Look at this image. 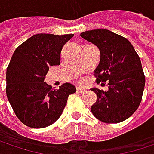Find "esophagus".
Masks as SVG:
<instances>
[{"label": "esophagus", "mask_w": 154, "mask_h": 154, "mask_svg": "<svg viewBox=\"0 0 154 154\" xmlns=\"http://www.w3.org/2000/svg\"><path fill=\"white\" fill-rule=\"evenodd\" d=\"M77 92H79L81 94H84V93L86 92V90L85 88H83V87H77Z\"/></svg>", "instance_id": "34e87169"}]
</instances>
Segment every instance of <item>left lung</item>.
<instances>
[{
	"instance_id": "obj_1",
	"label": "left lung",
	"mask_w": 154,
	"mask_h": 154,
	"mask_svg": "<svg viewBox=\"0 0 154 154\" xmlns=\"http://www.w3.org/2000/svg\"><path fill=\"white\" fill-rule=\"evenodd\" d=\"M80 35L100 50V63L94 74L96 82L108 81L107 92L92 89L97 95L92 113L104 123L126 120L139 107L145 85L138 54L127 38L107 29L85 31Z\"/></svg>"
}]
</instances>
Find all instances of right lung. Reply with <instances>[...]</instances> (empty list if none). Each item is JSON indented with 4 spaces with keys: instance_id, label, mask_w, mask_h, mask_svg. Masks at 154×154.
Segmentation results:
<instances>
[{
    "instance_id": "right-lung-1",
    "label": "right lung",
    "mask_w": 154,
    "mask_h": 154,
    "mask_svg": "<svg viewBox=\"0 0 154 154\" xmlns=\"http://www.w3.org/2000/svg\"><path fill=\"white\" fill-rule=\"evenodd\" d=\"M73 34H37L15 50L6 72V94L17 119L26 126L44 128L61 115L76 86L65 83L53 90L45 82L49 67L60 64L63 45Z\"/></svg>"
}]
</instances>
